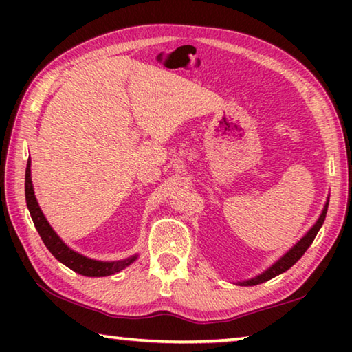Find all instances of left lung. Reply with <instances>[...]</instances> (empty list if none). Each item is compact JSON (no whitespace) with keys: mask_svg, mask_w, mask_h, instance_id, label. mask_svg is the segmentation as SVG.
Masks as SVG:
<instances>
[{"mask_svg":"<svg viewBox=\"0 0 352 352\" xmlns=\"http://www.w3.org/2000/svg\"><path fill=\"white\" fill-rule=\"evenodd\" d=\"M327 205H329V200H327V204H326V206H324V210H323V212H321V216H320V219L317 220V223H315L312 228H311V231H309V233L302 237V239L296 243V245L290 250V252H287L285 253L281 259H279L278 262H275V264H273L269 270H265L264 273H261L259 276H256V278H252V279H248V281H243V283H239L241 285H256V284H261V283H265V281H269V279H272V278H275V276H278V275H281V273H284L285 270H289L292 265L295 264V262L301 258L302 254L306 253V250L311 247V243L314 242V239H315V236H317V233H318V230L321 228V225H323V222H324V219H326V212H327Z\"/></svg>","mask_w":352,"mask_h":352,"instance_id":"1","label":"left lung"}]
</instances>
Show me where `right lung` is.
Instances as JSON below:
<instances>
[{"label": "right lung", "mask_w": 352, "mask_h": 352, "mask_svg": "<svg viewBox=\"0 0 352 352\" xmlns=\"http://www.w3.org/2000/svg\"><path fill=\"white\" fill-rule=\"evenodd\" d=\"M25 194H26L28 210L31 212L32 222L38 231L41 241H43L46 248L54 254V258L57 261H60L62 264L69 267L71 270H74L76 273H79V275H83V276H109V275H115V273L121 272L122 269H126L127 265L132 264V262L136 259V256H132V258L115 261V262L94 261L73 252L69 247L65 245L60 237L56 234V231L51 228V225L47 223V220L45 219L43 212H41L37 200H35L34 188L31 182V160H28V166H26Z\"/></svg>", "instance_id": "obj_1"}]
</instances>
